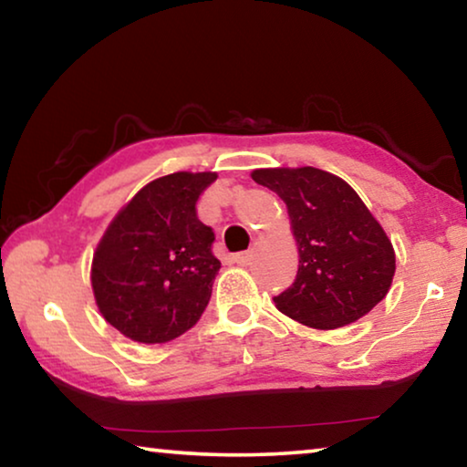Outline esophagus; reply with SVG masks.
<instances>
[{
	"label": "esophagus",
	"mask_w": 467,
	"mask_h": 467,
	"mask_svg": "<svg viewBox=\"0 0 467 467\" xmlns=\"http://www.w3.org/2000/svg\"><path fill=\"white\" fill-rule=\"evenodd\" d=\"M234 262L239 265H249L251 264V254H249V251H241V254L234 255Z\"/></svg>",
	"instance_id": "esophagus-1"
}]
</instances>
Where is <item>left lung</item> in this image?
<instances>
[{
  "label": "left lung",
  "instance_id": "8db88e82",
  "mask_svg": "<svg viewBox=\"0 0 467 467\" xmlns=\"http://www.w3.org/2000/svg\"><path fill=\"white\" fill-rule=\"evenodd\" d=\"M251 179L286 203L299 249L295 283L276 307L309 328L347 327L387 297L395 249L359 195L320 168H260Z\"/></svg>",
  "mask_w": 467,
  "mask_h": 467
}]
</instances>
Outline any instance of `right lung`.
<instances>
[{
	"label": "right lung",
	"instance_id": "add662e5",
	"mask_svg": "<svg viewBox=\"0 0 467 467\" xmlns=\"http://www.w3.org/2000/svg\"><path fill=\"white\" fill-rule=\"evenodd\" d=\"M216 172H174L145 184L116 213L91 264L101 316L137 343H168L193 328L220 262L213 231L197 218Z\"/></svg>",
	"mask_w": 467,
	"mask_h": 467
}]
</instances>
